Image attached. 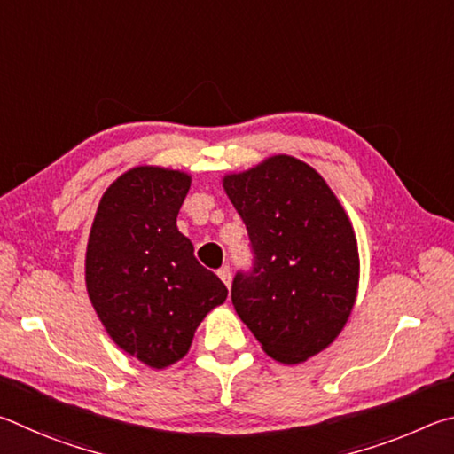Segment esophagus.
<instances>
[{"mask_svg": "<svg viewBox=\"0 0 454 454\" xmlns=\"http://www.w3.org/2000/svg\"><path fill=\"white\" fill-rule=\"evenodd\" d=\"M217 275H219V279L227 285V289L231 287V271H229V267H221Z\"/></svg>", "mask_w": 454, "mask_h": 454, "instance_id": "1", "label": "esophagus"}]
</instances>
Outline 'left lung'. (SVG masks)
<instances>
[{"mask_svg": "<svg viewBox=\"0 0 454 454\" xmlns=\"http://www.w3.org/2000/svg\"><path fill=\"white\" fill-rule=\"evenodd\" d=\"M223 187L253 253L233 279L235 311L275 361H307L335 340L355 305L351 221L321 175L289 155L227 175Z\"/></svg>", "mask_w": 454, "mask_h": 454, "instance_id": "left-lung-1", "label": "left lung"}]
</instances>
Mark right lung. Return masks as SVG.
Returning <instances> with one entry per match:
<instances>
[{"label": "right lung", "mask_w": 454, "mask_h": 454, "mask_svg": "<svg viewBox=\"0 0 454 454\" xmlns=\"http://www.w3.org/2000/svg\"><path fill=\"white\" fill-rule=\"evenodd\" d=\"M187 173L135 167L103 193L85 255L87 293L109 337L153 369L179 361L227 287L177 229Z\"/></svg>", "instance_id": "obj_1"}]
</instances>
